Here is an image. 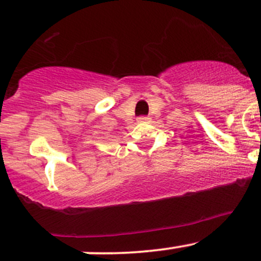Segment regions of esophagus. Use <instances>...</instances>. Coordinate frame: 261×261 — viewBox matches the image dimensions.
Segmentation results:
<instances>
[{
  "mask_svg": "<svg viewBox=\"0 0 261 261\" xmlns=\"http://www.w3.org/2000/svg\"><path fill=\"white\" fill-rule=\"evenodd\" d=\"M149 120H150V118L146 117V116H140V117L138 118V122H148Z\"/></svg>",
  "mask_w": 261,
  "mask_h": 261,
  "instance_id": "1",
  "label": "esophagus"
}]
</instances>
